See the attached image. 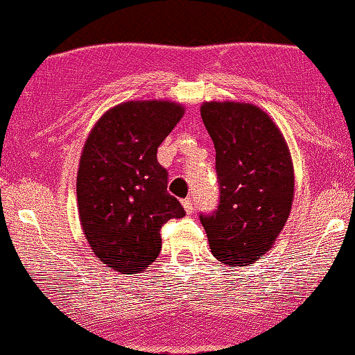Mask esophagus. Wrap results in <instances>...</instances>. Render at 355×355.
I'll list each match as a JSON object with an SVG mask.
<instances>
[{
    "instance_id": "esophagus-1",
    "label": "esophagus",
    "mask_w": 355,
    "mask_h": 355,
    "mask_svg": "<svg viewBox=\"0 0 355 355\" xmlns=\"http://www.w3.org/2000/svg\"><path fill=\"white\" fill-rule=\"evenodd\" d=\"M182 205H183V208H185L187 213H191V211L195 209V200L193 198H185L182 201Z\"/></svg>"
}]
</instances>
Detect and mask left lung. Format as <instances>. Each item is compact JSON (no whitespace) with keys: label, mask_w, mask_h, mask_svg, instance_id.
I'll list each match as a JSON object with an SVG mask.
<instances>
[{"label":"left lung","mask_w":355,"mask_h":355,"mask_svg":"<svg viewBox=\"0 0 355 355\" xmlns=\"http://www.w3.org/2000/svg\"><path fill=\"white\" fill-rule=\"evenodd\" d=\"M201 119L216 149L219 205L201 214L219 262L245 267L272 249L288 221L295 173L280 128L252 103L205 101Z\"/></svg>","instance_id":"left-lung-1"}]
</instances>
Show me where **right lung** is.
<instances>
[{"mask_svg": "<svg viewBox=\"0 0 355 355\" xmlns=\"http://www.w3.org/2000/svg\"><path fill=\"white\" fill-rule=\"evenodd\" d=\"M185 114L168 100H134L106 111L85 141L77 175L78 216L98 259L119 273L144 272L162 249L160 227L185 216L167 191L157 149Z\"/></svg>", "mask_w": 355, "mask_h": 355, "instance_id": "obj_1", "label": "right lung"}]
</instances>
